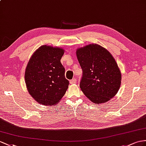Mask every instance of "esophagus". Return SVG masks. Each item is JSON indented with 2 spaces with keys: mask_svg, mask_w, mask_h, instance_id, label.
I'll use <instances>...</instances> for the list:
<instances>
[{
  "mask_svg": "<svg viewBox=\"0 0 146 146\" xmlns=\"http://www.w3.org/2000/svg\"><path fill=\"white\" fill-rule=\"evenodd\" d=\"M76 83V78H73L72 80L70 81V84H75Z\"/></svg>",
  "mask_w": 146,
  "mask_h": 146,
  "instance_id": "1",
  "label": "esophagus"
}]
</instances>
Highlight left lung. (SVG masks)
<instances>
[{"mask_svg":"<svg viewBox=\"0 0 146 146\" xmlns=\"http://www.w3.org/2000/svg\"><path fill=\"white\" fill-rule=\"evenodd\" d=\"M76 54L83 70L80 87L86 98L98 104L113 98L120 87L121 73L109 51L90 44L78 48Z\"/></svg>","mask_w":146,"mask_h":146,"instance_id":"obj_1","label":"left lung"}]
</instances>
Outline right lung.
<instances>
[{"instance_id": "right-lung-1", "label": "right lung", "mask_w": 146, "mask_h": 146, "mask_svg": "<svg viewBox=\"0 0 146 146\" xmlns=\"http://www.w3.org/2000/svg\"><path fill=\"white\" fill-rule=\"evenodd\" d=\"M64 52L61 47L44 45L33 53L28 63L25 73L27 88L41 105L57 104L68 88L69 81L60 62Z\"/></svg>"}]
</instances>
